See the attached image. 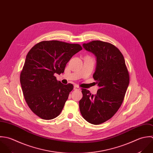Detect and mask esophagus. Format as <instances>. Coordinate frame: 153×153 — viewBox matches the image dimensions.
<instances>
[{"label": "esophagus", "mask_w": 153, "mask_h": 153, "mask_svg": "<svg viewBox=\"0 0 153 153\" xmlns=\"http://www.w3.org/2000/svg\"><path fill=\"white\" fill-rule=\"evenodd\" d=\"M74 89L75 90H80V88H79L78 86H77V85H74Z\"/></svg>", "instance_id": "1"}]
</instances>
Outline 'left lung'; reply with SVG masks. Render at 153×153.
I'll use <instances>...</instances> for the list:
<instances>
[{
	"mask_svg": "<svg viewBox=\"0 0 153 153\" xmlns=\"http://www.w3.org/2000/svg\"><path fill=\"white\" fill-rule=\"evenodd\" d=\"M82 46L97 58L93 78L100 88L96 95L82 88L79 109L88 122L99 125L112 117L120 107L129 83V75L123 54L114 45L95 40Z\"/></svg>",
	"mask_w": 153,
	"mask_h": 153,
	"instance_id": "obj_1",
	"label": "left lung"
}]
</instances>
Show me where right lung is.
Instances as JSON below:
<instances>
[{"mask_svg":"<svg viewBox=\"0 0 153 153\" xmlns=\"http://www.w3.org/2000/svg\"><path fill=\"white\" fill-rule=\"evenodd\" d=\"M82 49L78 44L52 40L36 44L28 53L20 82L25 102L40 118L51 120L61 113L74 85L63 84L54 74H63L66 63Z\"/></svg>","mask_w":153,"mask_h":153,"instance_id":"add662e5","label":"right lung"}]
</instances>
